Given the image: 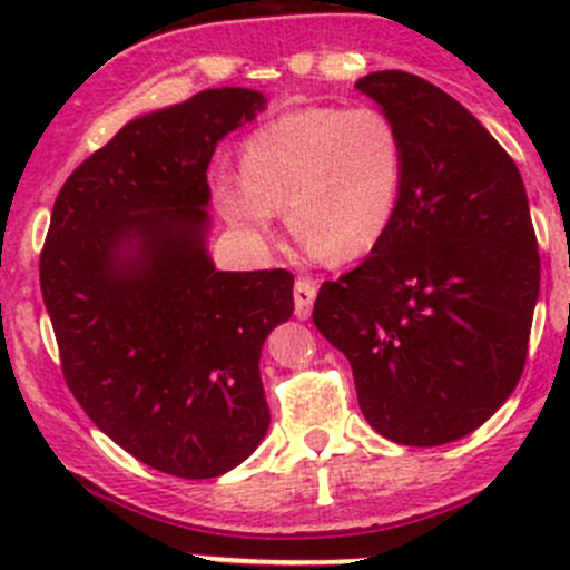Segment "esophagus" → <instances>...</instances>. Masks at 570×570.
Masks as SVG:
<instances>
[{"label": "esophagus", "instance_id": "obj_1", "mask_svg": "<svg viewBox=\"0 0 570 570\" xmlns=\"http://www.w3.org/2000/svg\"><path fill=\"white\" fill-rule=\"evenodd\" d=\"M317 301V284L308 278H297L295 281V314L297 320H308L312 317V306Z\"/></svg>", "mask_w": 570, "mask_h": 570}]
</instances>
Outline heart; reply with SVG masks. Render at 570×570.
I'll list each match as a JSON object with an SVG mask.
<instances>
[{
  "instance_id": "heart-1",
  "label": "heart",
  "mask_w": 570,
  "mask_h": 570,
  "mask_svg": "<svg viewBox=\"0 0 570 570\" xmlns=\"http://www.w3.org/2000/svg\"><path fill=\"white\" fill-rule=\"evenodd\" d=\"M405 140L377 107H303L253 131L243 178H220L215 206L248 243L273 237L275 212L320 256L358 258L392 232Z\"/></svg>"
}]
</instances>
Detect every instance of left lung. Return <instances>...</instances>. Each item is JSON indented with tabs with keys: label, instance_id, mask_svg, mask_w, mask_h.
<instances>
[{
	"label": "left lung",
	"instance_id": "1",
	"mask_svg": "<svg viewBox=\"0 0 570 570\" xmlns=\"http://www.w3.org/2000/svg\"><path fill=\"white\" fill-rule=\"evenodd\" d=\"M405 140L392 232L325 281L314 325L347 355L366 422L394 444L474 433L513 394L540 292L527 189L491 131L428 79L355 82Z\"/></svg>",
	"mask_w": 570,
	"mask_h": 570
}]
</instances>
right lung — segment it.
<instances>
[{
    "instance_id": "add662e5",
    "label": "right lung",
    "mask_w": 570,
    "mask_h": 570,
    "mask_svg": "<svg viewBox=\"0 0 570 570\" xmlns=\"http://www.w3.org/2000/svg\"><path fill=\"white\" fill-rule=\"evenodd\" d=\"M264 105L217 88L129 120L62 184L40 253L71 394L129 455L184 480L262 444L258 358L295 308L289 269L223 273L206 250L212 154Z\"/></svg>"
}]
</instances>
